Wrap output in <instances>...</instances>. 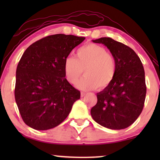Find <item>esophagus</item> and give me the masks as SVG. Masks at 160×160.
Returning <instances> with one entry per match:
<instances>
[{
	"instance_id": "34e87169",
	"label": "esophagus",
	"mask_w": 160,
	"mask_h": 160,
	"mask_svg": "<svg viewBox=\"0 0 160 160\" xmlns=\"http://www.w3.org/2000/svg\"><path fill=\"white\" fill-rule=\"evenodd\" d=\"M85 95H86V92H82V93H81V96H82V97H84V96H85Z\"/></svg>"
}]
</instances>
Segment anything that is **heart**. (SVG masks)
I'll return each instance as SVG.
<instances>
[{
  "instance_id": "obj_1",
  "label": "heart",
  "mask_w": 160,
  "mask_h": 160,
  "mask_svg": "<svg viewBox=\"0 0 160 160\" xmlns=\"http://www.w3.org/2000/svg\"><path fill=\"white\" fill-rule=\"evenodd\" d=\"M76 58L68 57L63 65L65 77L71 84H76L84 71L85 76L78 83V88L91 90L103 89L112 82L116 74V63L104 47L89 43L78 48Z\"/></svg>"
}]
</instances>
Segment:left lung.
Listing matches in <instances>:
<instances>
[{
	"instance_id": "left-lung-1",
	"label": "left lung",
	"mask_w": 160,
	"mask_h": 160,
	"mask_svg": "<svg viewBox=\"0 0 160 160\" xmlns=\"http://www.w3.org/2000/svg\"><path fill=\"white\" fill-rule=\"evenodd\" d=\"M92 41L110 50L116 63V74L112 82L97 93L98 102L91 109L92 117L111 130L128 128L141 114L145 102L143 64L137 54L124 43L107 37Z\"/></svg>"
}]
</instances>
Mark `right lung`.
I'll return each mask as SVG.
<instances>
[{"mask_svg":"<svg viewBox=\"0 0 160 160\" xmlns=\"http://www.w3.org/2000/svg\"><path fill=\"white\" fill-rule=\"evenodd\" d=\"M85 39L55 34L40 39L25 50L16 71L14 96L23 121L37 130L62 123L81 93L65 78L64 61Z\"/></svg>","mask_w":160,"mask_h":160,"instance_id":"add662e5","label":"right lung"}]
</instances>
